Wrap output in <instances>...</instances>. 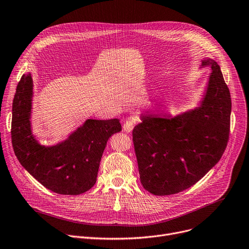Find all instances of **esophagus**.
<instances>
[{
    "instance_id": "1",
    "label": "esophagus",
    "mask_w": 249,
    "mask_h": 249,
    "mask_svg": "<svg viewBox=\"0 0 249 249\" xmlns=\"http://www.w3.org/2000/svg\"><path fill=\"white\" fill-rule=\"evenodd\" d=\"M134 126H135V121L130 119V120H127L124 123L123 129H124V131H126V132H131L132 130H133V128H134Z\"/></svg>"
}]
</instances>
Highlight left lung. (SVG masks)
<instances>
[{"mask_svg":"<svg viewBox=\"0 0 249 249\" xmlns=\"http://www.w3.org/2000/svg\"><path fill=\"white\" fill-rule=\"evenodd\" d=\"M200 107L174 118L144 114L132 136L140 181L155 196L185 191L220 160L230 133L231 97L216 61Z\"/></svg>","mask_w":249,"mask_h":249,"instance_id":"1","label":"left lung"}]
</instances>
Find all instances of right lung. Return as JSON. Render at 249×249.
<instances>
[{
  "mask_svg": "<svg viewBox=\"0 0 249 249\" xmlns=\"http://www.w3.org/2000/svg\"><path fill=\"white\" fill-rule=\"evenodd\" d=\"M31 74H23L13 100L11 136L21 165L46 189L60 195H81L96 184L108 139L122 130L118 119H89L63 142L39 144L31 132Z\"/></svg>",
  "mask_w": 249,
  "mask_h": 249,
  "instance_id": "obj_1",
  "label": "right lung"
}]
</instances>
